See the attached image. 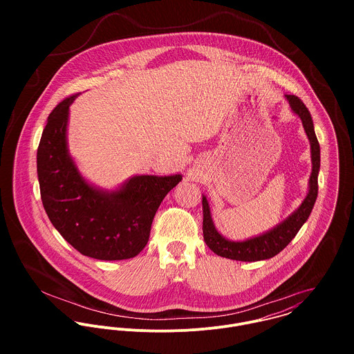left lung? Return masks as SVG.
Listing matches in <instances>:
<instances>
[{
    "instance_id": "8db88e82",
    "label": "left lung",
    "mask_w": 354,
    "mask_h": 354,
    "mask_svg": "<svg viewBox=\"0 0 354 354\" xmlns=\"http://www.w3.org/2000/svg\"><path fill=\"white\" fill-rule=\"evenodd\" d=\"M292 110L301 118L304 129L310 142L312 153V173L309 178V192L300 208L290 215L286 221L278 225L275 229L254 237L247 241L234 243L221 236L211 219L207 199L203 196V237L207 247L214 253L222 257L241 261H257L270 259L281 252L299 233L305 221L310 215L313 204L317 198V174L320 169V146L313 129V121L309 110L303 101L296 95H286Z\"/></svg>"
}]
</instances>
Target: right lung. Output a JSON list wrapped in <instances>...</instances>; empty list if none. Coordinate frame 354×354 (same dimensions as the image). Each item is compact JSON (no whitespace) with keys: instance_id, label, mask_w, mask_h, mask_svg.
Segmentation results:
<instances>
[{"instance_id":"right-lung-1","label":"right lung","mask_w":354,"mask_h":354,"mask_svg":"<svg viewBox=\"0 0 354 354\" xmlns=\"http://www.w3.org/2000/svg\"><path fill=\"white\" fill-rule=\"evenodd\" d=\"M76 95L53 109L38 146L44 207L53 226L82 254L100 260L135 257L149 243L159 204L183 177L138 176L113 194L88 185L66 150L68 111Z\"/></svg>"}]
</instances>
